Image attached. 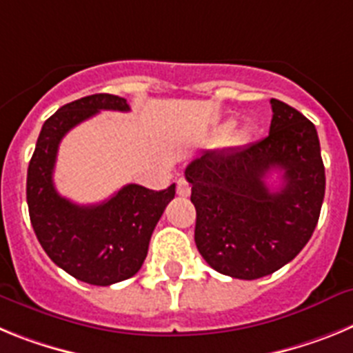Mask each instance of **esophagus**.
Returning <instances> with one entry per match:
<instances>
[{
  "mask_svg": "<svg viewBox=\"0 0 353 353\" xmlns=\"http://www.w3.org/2000/svg\"><path fill=\"white\" fill-rule=\"evenodd\" d=\"M176 194L182 196V198H187V196L191 194V185H189L187 180L180 179L179 182H176Z\"/></svg>",
  "mask_w": 353,
  "mask_h": 353,
  "instance_id": "34e87169",
  "label": "esophagus"
}]
</instances>
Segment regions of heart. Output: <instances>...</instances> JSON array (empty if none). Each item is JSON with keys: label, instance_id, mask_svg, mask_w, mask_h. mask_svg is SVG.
<instances>
[{"label": "heart", "instance_id": "1", "mask_svg": "<svg viewBox=\"0 0 353 353\" xmlns=\"http://www.w3.org/2000/svg\"><path fill=\"white\" fill-rule=\"evenodd\" d=\"M230 130H232V123H226V125L223 127V130H221V136H223V138H224V136H226V134L230 132Z\"/></svg>", "mask_w": 353, "mask_h": 353}]
</instances>
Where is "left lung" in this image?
I'll return each instance as SVG.
<instances>
[{"instance_id":"obj_1","label":"left lung","mask_w":353,"mask_h":353,"mask_svg":"<svg viewBox=\"0 0 353 353\" xmlns=\"http://www.w3.org/2000/svg\"><path fill=\"white\" fill-rule=\"evenodd\" d=\"M269 136L240 148L208 150L185 168L196 208L194 242L212 269L236 279L269 276L302 251L316 228L325 168L314 125L270 99ZM272 170L282 185H266Z\"/></svg>"}]
</instances>
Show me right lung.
I'll return each instance as SVG.
<instances>
[{
	"label": "right lung",
	"instance_id": "obj_1",
	"mask_svg": "<svg viewBox=\"0 0 353 353\" xmlns=\"http://www.w3.org/2000/svg\"><path fill=\"white\" fill-rule=\"evenodd\" d=\"M104 109L130 108L121 97L95 93L61 105L48 118L26 180L31 226L43 251L72 277L97 286L129 279L141 269L155 224L174 198V183L164 191L129 183L97 205H76L58 194L52 171L60 141L68 130Z\"/></svg>",
	"mask_w": 353,
	"mask_h": 353
}]
</instances>
